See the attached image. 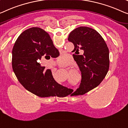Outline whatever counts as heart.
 I'll list each match as a JSON object with an SVG mask.
<instances>
[{"label":"heart","instance_id":"b5f03b06","mask_svg":"<svg viewBox=\"0 0 128 128\" xmlns=\"http://www.w3.org/2000/svg\"><path fill=\"white\" fill-rule=\"evenodd\" d=\"M58 62L60 66H63L68 62V58L66 56L62 55L58 58Z\"/></svg>","mask_w":128,"mask_h":128}]
</instances>
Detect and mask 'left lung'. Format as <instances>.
I'll return each instance as SVG.
<instances>
[{
  "label": "left lung",
  "mask_w": 128,
  "mask_h": 128,
  "mask_svg": "<svg viewBox=\"0 0 128 128\" xmlns=\"http://www.w3.org/2000/svg\"><path fill=\"white\" fill-rule=\"evenodd\" d=\"M68 40L74 45V60L82 74L79 88L70 95H82L96 87L109 68V50L100 34L92 28L81 26L70 32ZM84 51L82 55L79 50Z\"/></svg>",
  "instance_id": "1"
}]
</instances>
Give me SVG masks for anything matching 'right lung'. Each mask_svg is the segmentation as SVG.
Returning a JSON list of instances; mask_svg holds the SVG:
<instances>
[{
    "label": "right lung",
    "instance_id": "add662e5",
    "mask_svg": "<svg viewBox=\"0 0 128 128\" xmlns=\"http://www.w3.org/2000/svg\"><path fill=\"white\" fill-rule=\"evenodd\" d=\"M59 54L45 30L37 27L28 28L20 34L13 47V71L23 86L38 96H67L73 90L59 84L54 80L50 70H45L37 62L42 56L57 58Z\"/></svg>",
    "mask_w": 128,
    "mask_h": 128
}]
</instances>
